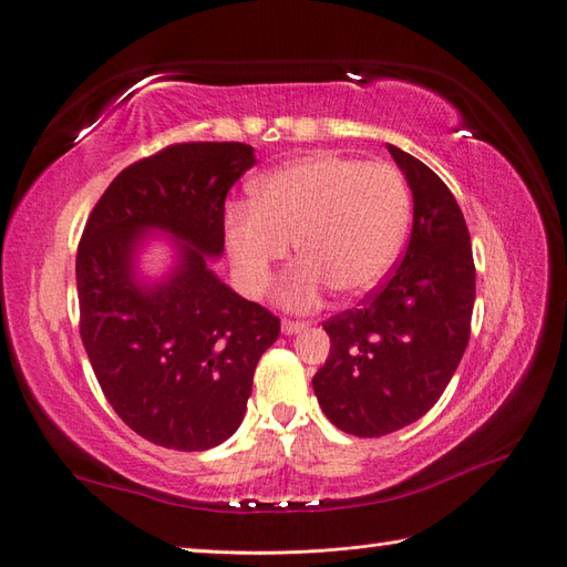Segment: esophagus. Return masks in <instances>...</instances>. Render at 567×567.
Masks as SVG:
<instances>
[{
    "label": "esophagus",
    "mask_w": 567,
    "mask_h": 567,
    "mask_svg": "<svg viewBox=\"0 0 567 567\" xmlns=\"http://www.w3.org/2000/svg\"><path fill=\"white\" fill-rule=\"evenodd\" d=\"M307 321H293V319H284V323H281V331L286 333V336H296V333H300V331H305L307 329Z\"/></svg>",
    "instance_id": "1"
}]
</instances>
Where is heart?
Returning <instances> with one entry per match:
<instances>
[{
    "instance_id": "obj_1",
    "label": "heart",
    "mask_w": 567,
    "mask_h": 567,
    "mask_svg": "<svg viewBox=\"0 0 567 567\" xmlns=\"http://www.w3.org/2000/svg\"><path fill=\"white\" fill-rule=\"evenodd\" d=\"M409 215V186L394 165L315 153L257 182L252 203L231 205L227 248L238 281L260 296L296 238L305 260L288 271L279 298L290 310H312L331 288L359 298L381 286Z\"/></svg>"
}]
</instances>
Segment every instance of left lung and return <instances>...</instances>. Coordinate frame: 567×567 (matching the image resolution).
<instances>
[{"label":"left lung","mask_w":567,"mask_h":567,"mask_svg":"<svg viewBox=\"0 0 567 567\" xmlns=\"http://www.w3.org/2000/svg\"><path fill=\"white\" fill-rule=\"evenodd\" d=\"M414 194V227L390 277L323 321L331 354L315 373L329 421L381 437L419 421L452 381L471 338L475 265L466 219L431 167L388 146Z\"/></svg>","instance_id":"8db88e82"}]
</instances>
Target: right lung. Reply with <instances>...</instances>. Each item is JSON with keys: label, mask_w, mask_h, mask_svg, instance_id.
I'll return each mask as SVG.
<instances>
[{"label": "right lung", "mask_w": 567, "mask_h": 567, "mask_svg": "<svg viewBox=\"0 0 567 567\" xmlns=\"http://www.w3.org/2000/svg\"><path fill=\"white\" fill-rule=\"evenodd\" d=\"M255 165L241 142L169 144L120 173L94 205L78 246L80 336L109 404L136 435L203 452L236 433L252 373L281 321L208 267L225 248V200ZM187 244L167 282L131 277L146 228Z\"/></svg>", "instance_id": "right-lung-1"}]
</instances>
